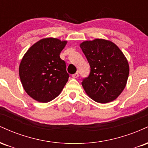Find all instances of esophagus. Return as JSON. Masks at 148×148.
I'll return each instance as SVG.
<instances>
[{
    "mask_svg": "<svg viewBox=\"0 0 148 148\" xmlns=\"http://www.w3.org/2000/svg\"><path fill=\"white\" fill-rule=\"evenodd\" d=\"M78 76H79V73L76 72L75 74H72V77L74 78V79H76V78H78Z\"/></svg>",
    "mask_w": 148,
    "mask_h": 148,
    "instance_id": "1",
    "label": "esophagus"
}]
</instances>
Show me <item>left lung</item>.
<instances>
[{
    "label": "left lung",
    "instance_id": "obj_1",
    "mask_svg": "<svg viewBox=\"0 0 148 148\" xmlns=\"http://www.w3.org/2000/svg\"><path fill=\"white\" fill-rule=\"evenodd\" d=\"M80 47L90 67V73L83 79L84 89L99 103L113 101L126 86L130 67L126 57L113 42L103 39L85 41Z\"/></svg>",
    "mask_w": 148,
    "mask_h": 148
}]
</instances>
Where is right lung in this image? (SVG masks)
Instances as JSON below:
<instances>
[{
  "instance_id": "obj_1",
  "label": "right lung",
  "mask_w": 148,
  "mask_h": 148,
  "mask_svg": "<svg viewBox=\"0 0 148 148\" xmlns=\"http://www.w3.org/2000/svg\"><path fill=\"white\" fill-rule=\"evenodd\" d=\"M67 41L48 37L40 40L27 51L18 69L25 91L37 101L49 102L60 95L69 75L60 58Z\"/></svg>"
}]
</instances>
